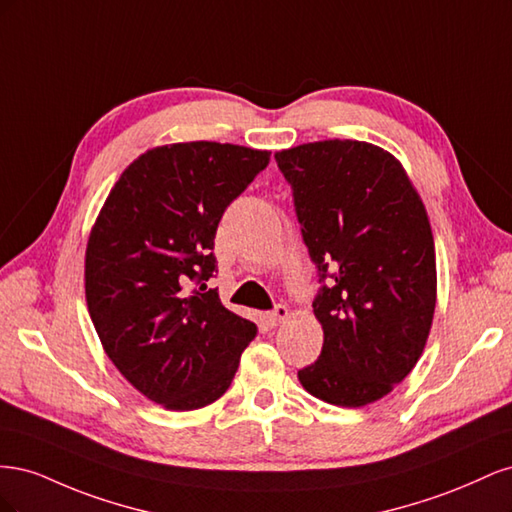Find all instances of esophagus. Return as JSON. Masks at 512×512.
I'll return each mask as SVG.
<instances>
[{
  "mask_svg": "<svg viewBox=\"0 0 512 512\" xmlns=\"http://www.w3.org/2000/svg\"><path fill=\"white\" fill-rule=\"evenodd\" d=\"M288 318H290V309L286 305H277L273 312L267 314V322L271 324V327H277V324H282Z\"/></svg>",
  "mask_w": 512,
  "mask_h": 512,
  "instance_id": "obj_1",
  "label": "esophagus"
}]
</instances>
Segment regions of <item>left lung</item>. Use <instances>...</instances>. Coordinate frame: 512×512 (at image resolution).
Segmentation results:
<instances>
[{"instance_id":"1","label":"left lung","mask_w":512,"mask_h":512,"mask_svg":"<svg viewBox=\"0 0 512 512\" xmlns=\"http://www.w3.org/2000/svg\"><path fill=\"white\" fill-rule=\"evenodd\" d=\"M292 185L303 241L320 280L324 344L299 371L331 406L389 395L421 359L438 299L436 247L406 168L365 141L303 143L275 153Z\"/></svg>"}]
</instances>
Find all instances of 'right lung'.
<instances>
[{"label": "right lung", "instance_id": "add662e5", "mask_svg": "<svg viewBox=\"0 0 512 512\" xmlns=\"http://www.w3.org/2000/svg\"><path fill=\"white\" fill-rule=\"evenodd\" d=\"M271 151L192 141L147 149L91 226L85 299L108 359L138 393L188 412L220 399L256 324L207 288L222 213ZM199 288L190 293L187 286Z\"/></svg>", "mask_w": 512, "mask_h": 512}]
</instances>
